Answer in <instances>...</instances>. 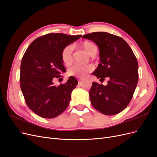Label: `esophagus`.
Segmentation results:
<instances>
[{"mask_svg": "<svg viewBox=\"0 0 157 157\" xmlns=\"http://www.w3.org/2000/svg\"><path fill=\"white\" fill-rule=\"evenodd\" d=\"M82 80H83V78H80L79 80H78V82H81V81H82Z\"/></svg>", "mask_w": 157, "mask_h": 157, "instance_id": "obj_1", "label": "esophagus"}]
</instances>
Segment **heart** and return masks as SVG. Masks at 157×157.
<instances>
[{"instance_id":"obj_1","label":"heart","mask_w":157,"mask_h":157,"mask_svg":"<svg viewBox=\"0 0 157 157\" xmlns=\"http://www.w3.org/2000/svg\"><path fill=\"white\" fill-rule=\"evenodd\" d=\"M81 46L90 56H92L97 52L96 45L90 41H84ZM72 53L73 47L71 46H66L61 52V60L66 66H69L73 63ZM93 70L94 66L92 65H74L68 70V74L76 77H83Z\"/></svg>"}]
</instances>
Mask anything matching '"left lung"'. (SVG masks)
I'll return each mask as SVG.
<instances>
[{
    "label": "left lung",
    "instance_id": "left-lung-1",
    "mask_svg": "<svg viewBox=\"0 0 157 157\" xmlns=\"http://www.w3.org/2000/svg\"><path fill=\"white\" fill-rule=\"evenodd\" d=\"M84 39L92 40L99 50L98 67L92 73L103 82H92L89 92L92 106L105 115L122 111L130 103L138 82V63L132 50L122 38L106 32L85 35Z\"/></svg>",
    "mask_w": 157,
    "mask_h": 157
}]
</instances>
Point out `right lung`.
<instances>
[{"label":"right lung","mask_w":157,"mask_h":157,"mask_svg":"<svg viewBox=\"0 0 157 157\" xmlns=\"http://www.w3.org/2000/svg\"><path fill=\"white\" fill-rule=\"evenodd\" d=\"M81 36L50 33L32 42L23 55L20 87L27 106L39 117L55 118L68 107L78 81L71 76L67 82L56 86L53 80L66 71L61 52Z\"/></svg>","instance_id":"right-lung-1"}]
</instances>
